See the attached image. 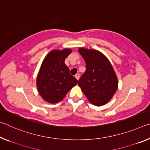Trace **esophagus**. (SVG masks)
<instances>
[{
  "label": "esophagus",
  "mask_w": 150,
  "mask_h": 150,
  "mask_svg": "<svg viewBox=\"0 0 150 150\" xmlns=\"http://www.w3.org/2000/svg\"><path fill=\"white\" fill-rule=\"evenodd\" d=\"M75 78H76V79H77V80H79V77H80V75H79V73H77V74H76V75H75Z\"/></svg>",
  "instance_id": "1"
}]
</instances>
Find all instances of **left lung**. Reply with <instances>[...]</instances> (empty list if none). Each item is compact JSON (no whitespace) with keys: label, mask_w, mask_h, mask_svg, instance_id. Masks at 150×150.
Here are the masks:
<instances>
[{"label":"left lung","mask_w":150,"mask_h":150,"mask_svg":"<svg viewBox=\"0 0 150 150\" xmlns=\"http://www.w3.org/2000/svg\"><path fill=\"white\" fill-rule=\"evenodd\" d=\"M79 52L86 63V70L78 85L92 104L105 105L117 89V79L112 66L98 51L80 48Z\"/></svg>","instance_id":"8db88e82"}]
</instances>
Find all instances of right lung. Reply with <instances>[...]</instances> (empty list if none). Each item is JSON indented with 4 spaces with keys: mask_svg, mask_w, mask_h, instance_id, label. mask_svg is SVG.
<instances>
[{
    "mask_svg": "<svg viewBox=\"0 0 150 150\" xmlns=\"http://www.w3.org/2000/svg\"><path fill=\"white\" fill-rule=\"evenodd\" d=\"M71 53L69 49L53 50L45 58L38 75L37 85L41 96L49 103H58L67 92L77 85L78 81L69 73L65 64L67 57Z\"/></svg>",
    "mask_w": 150,
    "mask_h": 150,
    "instance_id": "obj_1",
    "label": "right lung"
}]
</instances>
